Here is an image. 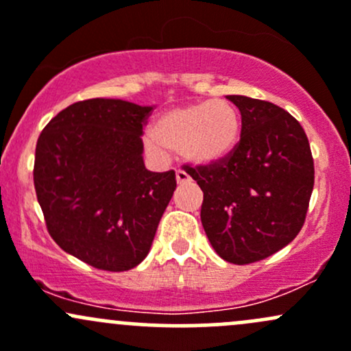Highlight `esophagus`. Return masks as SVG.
Segmentation results:
<instances>
[{
  "label": "esophagus",
  "mask_w": 351,
  "mask_h": 351,
  "mask_svg": "<svg viewBox=\"0 0 351 351\" xmlns=\"http://www.w3.org/2000/svg\"><path fill=\"white\" fill-rule=\"evenodd\" d=\"M176 179H177V184H187V182H191V176L187 174V172H184V171H176Z\"/></svg>",
  "instance_id": "obj_1"
}]
</instances>
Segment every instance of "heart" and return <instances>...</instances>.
Here are the masks:
<instances>
[{
    "mask_svg": "<svg viewBox=\"0 0 351 351\" xmlns=\"http://www.w3.org/2000/svg\"><path fill=\"white\" fill-rule=\"evenodd\" d=\"M241 135V115L234 104L209 99L164 112L152 125L145 147L154 157L180 150L186 160L210 164L232 152Z\"/></svg>",
    "mask_w": 351,
    "mask_h": 351,
    "instance_id": "1",
    "label": "heart"
}]
</instances>
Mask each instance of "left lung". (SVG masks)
Wrapping results in <instances>:
<instances>
[{
	"label": "left lung",
	"instance_id": "8db88e82",
	"mask_svg": "<svg viewBox=\"0 0 351 351\" xmlns=\"http://www.w3.org/2000/svg\"><path fill=\"white\" fill-rule=\"evenodd\" d=\"M241 112V138L231 154L184 165L204 192L201 221L217 254L250 265L282 250L303 228L315 164L303 127L266 100L228 95Z\"/></svg>",
	"mask_w": 351,
	"mask_h": 351
}]
</instances>
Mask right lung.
Masks as SVG:
<instances>
[{
	"instance_id": "right-lung-1",
	"label": "right lung",
	"mask_w": 351,
	"mask_h": 351,
	"mask_svg": "<svg viewBox=\"0 0 351 351\" xmlns=\"http://www.w3.org/2000/svg\"><path fill=\"white\" fill-rule=\"evenodd\" d=\"M154 105L90 99L47 123L36 142V197L53 241L86 265L129 271L144 261L176 191L150 172L141 135Z\"/></svg>"
}]
</instances>
